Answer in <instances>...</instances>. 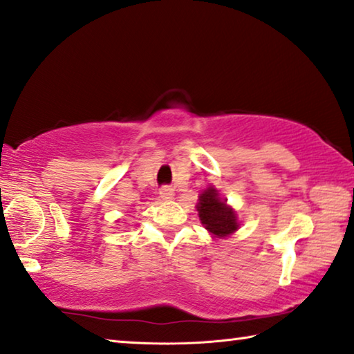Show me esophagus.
<instances>
[{"label": "esophagus", "mask_w": 354, "mask_h": 354, "mask_svg": "<svg viewBox=\"0 0 354 354\" xmlns=\"http://www.w3.org/2000/svg\"><path fill=\"white\" fill-rule=\"evenodd\" d=\"M159 195H160V198L163 200V202H168V200H171L173 197H175V191H173L171 187H162Z\"/></svg>", "instance_id": "1"}]
</instances>
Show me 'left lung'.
Instances as JSON below:
<instances>
[{
  "mask_svg": "<svg viewBox=\"0 0 354 354\" xmlns=\"http://www.w3.org/2000/svg\"><path fill=\"white\" fill-rule=\"evenodd\" d=\"M195 208L198 211L200 223L214 239H225L240 229L241 221L239 214L227 203V200L221 197L214 186L200 192Z\"/></svg>",
  "mask_w": 354,
  "mask_h": 354,
  "instance_id": "left-lung-1",
  "label": "left lung"
}]
</instances>
